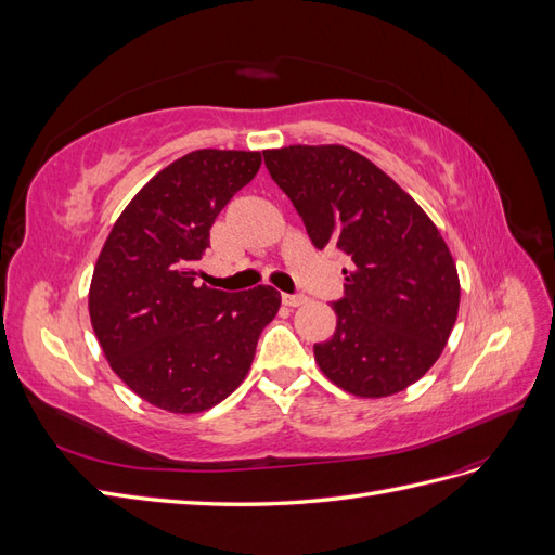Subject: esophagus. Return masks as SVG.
<instances>
[{"label": "esophagus", "mask_w": 555, "mask_h": 555, "mask_svg": "<svg viewBox=\"0 0 555 555\" xmlns=\"http://www.w3.org/2000/svg\"><path fill=\"white\" fill-rule=\"evenodd\" d=\"M282 304L289 306V308L306 306L308 304V296L306 294H282Z\"/></svg>", "instance_id": "1"}]
</instances>
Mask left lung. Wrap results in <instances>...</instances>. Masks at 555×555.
Instances as JSON below:
<instances>
[{
	"label": "left lung",
	"mask_w": 555,
	"mask_h": 555,
	"mask_svg": "<svg viewBox=\"0 0 555 555\" xmlns=\"http://www.w3.org/2000/svg\"><path fill=\"white\" fill-rule=\"evenodd\" d=\"M317 249L349 259L333 338L314 345L322 373L361 398L424 377L456 324L461 284L438 227L382 169L345 145L266 150Z\"/></svg>",
	"instance_id": "left-lung-1"
}]
</instances>
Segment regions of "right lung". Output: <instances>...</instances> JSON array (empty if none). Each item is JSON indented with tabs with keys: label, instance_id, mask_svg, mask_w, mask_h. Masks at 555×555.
I'll return each mask as SVG.
<instances>
[{
	"label": "right lung",
	"instance_id": "add662e5",
	"mask_svg": "<svg viewBox=\"0 0 555 555\" xmlns=\"http://www.w3.org/2000/svg\"><path fill=\"white\" fill-rule=\"evenodd\" d=\"M259 166L261 153L243 150L176 159L131 198L96 259L92 328L115 375L150 405L192 414L222 402L280 310V292L268 284H198L215 217Z\"/></svg>",
	"mask_w": 555,
	"mask_h": 555
}]
</instances>
